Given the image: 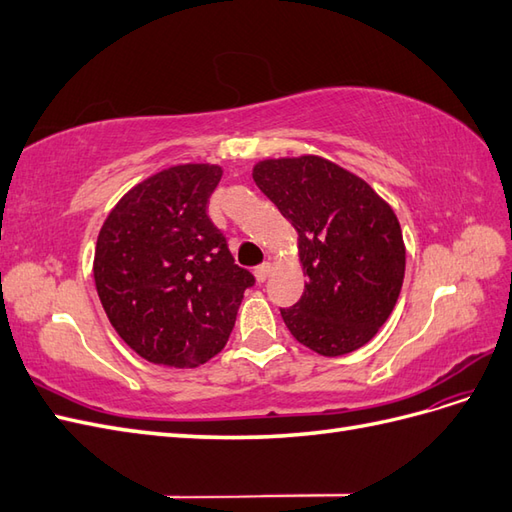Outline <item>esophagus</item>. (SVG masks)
<instances>
[{
    "mask_svg": "<svg viewBox=\"0 0 512 512\" xmlns=\"http://www.w3.org/2000/svg\"><path fill=\"white\" fill-rule=\"evenodd\" d=\"M271 271H273V265H271V262H262V265H258V267H256V271H254L256 280H258V282H265L267 277L271 275Z\"/></svg>",
    "mask_w": 512,
    "mask_h": 512,
    "instance_id": "34e87169",
    "label": "esophagus"
}]
</instances>
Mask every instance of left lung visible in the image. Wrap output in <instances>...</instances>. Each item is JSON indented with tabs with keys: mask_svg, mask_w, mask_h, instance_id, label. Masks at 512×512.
<instances>
[{
	"mask_svg": "<svg viewBox=\"0 0 512 512\" xmlns=\"http://www.w3.org/2000/svg\"><path fill=\"white\" fill-rule=\"evenodd\" d=\"M252 175L299 232L307 284L297 303L280 309L288 331L322 356L365 346L404 284L397 215L361 177L318 156L258 162Z\"/></svg>",
	"mask_w": 512,
	"mask_h": 512,
	"instance_id": "obj_1",
	"label": "left lung"
}]
</instances>
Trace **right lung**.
<instances>
[{"mask_svg":"<svg viewBox=\"0 0 512 512\" xmlns=\"http://www.w3.org/2000/svg\"><path fill=\"white\" fill-rule=\"evenodd\" d=\"M220 179L215 164L170 166L134 185L98 235V297L119 337L149 363H207L256 282L207 215Z\"/></svg>","mask_w":512,"mask_h":512,"instance_id":"1","label":"right lung"}]
</instances>
